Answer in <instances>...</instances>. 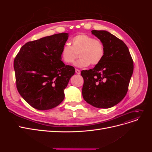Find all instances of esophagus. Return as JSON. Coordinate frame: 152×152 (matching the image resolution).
<instances>
[{
	"label": "esophagus",
	"instance_id": "34e87169",
	"mask_svg": "<svg viewBox=\"0 0 152 152\" xmlns=\"http://www.w3.org/2000/svg\"><path fill=\"white\" fill-rule=\"evenodd\" d=\"M75 73L78 75H80V71L79 70H78V69H75Z\"/></svg>",
	"mask_w": 152,
	"mask_h": 152
}]
</instances>
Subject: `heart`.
I'll return each instance as SVG.
<instances>
[{"mask_svg": "<svg viewBox=\"0 0 152 152\" xmlns=\"http://www.w3.org/2000/svg\"><path fill=\"white\" fill-rule=\"evenodd\" d=\"M79 54L80 58L75 62L77 67H86L90 64L95 66L102 62L105 49L100 40L84 34H79L72 39V45L66 44L61 49V58L66 63H72Z\"/></svg>", "mask_w": 152, "mask_h": 152, "instance_id": "heart-1", "label": "heart"}]
</instances>
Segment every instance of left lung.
<instances>
[{"mask_svg":"<svg viewBox=\"0 0 152 152\" xmlns=\"http://www.w3.org/2000/svg\"><path fill=\"white\" fill-rule=\"evenodd\" d=\"M103 42L105 54L100 63L82 70V96L98 108H109L125 97L133 73V61L126 44L106 30L91 31Z\"/></svg>","mask_w":152,"mask_h":152,"instance_id":"obj_1","label":"left lung"}]
</instances>
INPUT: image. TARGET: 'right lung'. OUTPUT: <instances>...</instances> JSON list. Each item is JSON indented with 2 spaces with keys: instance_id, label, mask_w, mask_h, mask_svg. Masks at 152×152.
<instances>
[{
  "instance_id": "obj_1",
  "label": "right lung",
  "mask_w": 152,
  "mask_h": 152,
  "mask_svg": "<svg viewBox=\"0 0 152 152\" xmlns=\"http://www.w3.org/2000/svg\"><path fill=\"white\" fill-rule=\"evenodd\" d=\"M68 36L57 34L27 42L15 59L17 89L35 109L53 108L65 98L64 90L75 71L61 61V49Z\"/></svg>"
}]
</instances>
